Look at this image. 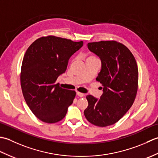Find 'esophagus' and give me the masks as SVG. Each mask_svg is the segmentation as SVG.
<instances>
[{"mask_svg": "<svg viewBox=\"0 0 158 158\" xmlns=\"http://www.w3.org/2000/svg\"><path fill=\"white\" fill-rule=\"evenodd\" d=\"M77 96H79V97H83V96H84V94H83V93L79 92H77Z\"/></svg>", "mask_w": 158, "mask_h": 158, "instance_id": "obj_1", "label": "esophagus"}]
</instances>
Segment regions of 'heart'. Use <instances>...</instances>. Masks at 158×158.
<instances>
[{"instance_id":"1","label":"heart","mask_w":158,"mask_h":158,"mask_svg":"<svg viewBox=\"0 0 158 158\" xmlns=\"http://www.w3.org/2000/svg\"><path fill=\"white\" fill-rule=\"evenodd\" d=\"M88 59H96V58L95 56H89V57H88V58H87V60H88Z\"/></svg>"}]
</instances>
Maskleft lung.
Wrapping results in <instances>:
<instances>
[{"label":"left lung","mask_w":158,"mask_h":158,"mask_svg":"<svg viewBox=\"0 0 158 158\" xmlns=\"http://www.w3.org/2000/svg\"><path fill=\"white\" fill-rule=\"evenodd\" d=\"M88 48L101 60L96 80L104 88L100 99L86 96L88 106L84 115L95 126L113 125L125 115L135 100L139 81L136 60L128 48L114 41L88 43Z\"/></svg>","instance_id":"left-lung-1"}]
</instances>
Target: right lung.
Returning <instances> with one entry per match:
<instances>
[{
  "mask_svg": "<svg viewBox=\"0 0 158 158\" xmlns=\"http://www.w3.org/2000/svg\"><path fill=\"white\" fill-rule=\"evenodd\" d=\"M83 45V41L48 36L36 39L26 52L20 75L22 93L30 109L42 122L62 120L73 102L75 92L55 83Z\"/></svg>",
  "mask_w": 158,
  "mask_h": 158,
  "instance_id": "obj_1",
  "label": "right lung"
}]
</instances>
